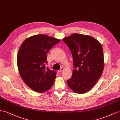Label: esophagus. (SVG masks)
Here are the masks:
<instances>
[{"mask_svg":"<svg viewBox=\"0 0 120 120\" xmlns=\"http://www.w3.org/2000/svg\"><path fill=\"white\" fill-rule=\"evenodd\" d=\"M63 70V68H61L60 70H58V73H60V72H62V71Z\"/></svg>","mask_w":120,"mask_h":120,"instance_id":"esophagus-1","label":"esophagus"}]
</instances>
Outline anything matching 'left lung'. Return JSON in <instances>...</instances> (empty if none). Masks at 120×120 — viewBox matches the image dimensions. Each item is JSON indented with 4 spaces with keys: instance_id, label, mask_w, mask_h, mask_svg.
I'll list each match as a JSON object with an SVG mask.
<instances>
[{
    "instance_id": "8db88e82",
    "label": "left lung",
    "mask_w": 120,
    "mask_h": 120,
    "mask_svg": "<svg viewBox=\"0 0 120 120\" xmlns=\"http://www.w3.org/2000/svg\"><path fill=\"white\" fill-rule=\"evenodd\" d=\"M72 54V75L67 81L68 87L76 93L89 91L102 74L104 56L102 45L89 35L73 33L64 38Z\"/></svg>"
}]
</instances>
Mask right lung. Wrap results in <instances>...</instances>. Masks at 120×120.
I'll list each match as a JSON object with an SVG mask.
<instances>
[{"mask_svg": "<svg viewBox=\"0 0 120 120\" xmlns=\"http://www.w3.org/2000/svg\"><path fill=\"white\" fill-rule=\"evenodd\" d=\"M60 39L44 34L26 38L17 56L19 72L24 82L32 90L42 93L53 85L56 72L46 67L47 54Z\"/></svg>", "mask_w": 120, "mask_h": 120, "instance_id": "right-lung-1", "label": "right lung"}]
</instances>
